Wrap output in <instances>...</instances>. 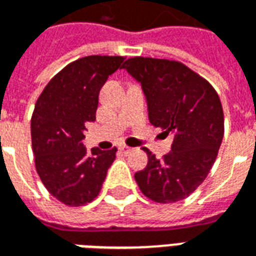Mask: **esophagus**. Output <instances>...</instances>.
Listing matches in <instances>:
<instances>
[{"label":"esophagus","instance_id":"obj_1","mask_svg":"<svg viewBox=\"0 0 256 256\" xmlns=\"http://www.w3.org/2000/svg\"><path fill=\"white\" fill-rule=\"evenodd\" d=\"M119 150H122L123 154H126V155H128V154H130V152L133 150V148H130V146H128V145H120V146H119Z\"/></svg>","mask_w":256,"mask_h":256}]
</instances>
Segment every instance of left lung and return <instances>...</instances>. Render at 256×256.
I'll return each mask as SVG.
<instances>
[{"label":"left lung","instance_id":"obj_1","mask_svg":"<svg viewBox=\"0 0 256 256\" xmlns=\"http://www.w3.org/2000/svg\"><path fill=\"white\" fill-rule=\"evenodd\" d=\"M123 68L142 88L150 122L172 132V150L134 178L141 192L158 203L186 198L203 182L224 138V111L216 92L190 68L172 60L128 58Z\"/></svg>","mask_w":256,"mask_h":256}]
</instances>
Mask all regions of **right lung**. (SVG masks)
<instances>
[{
    "instance_id": "obj_1",
    "label": "right lung",
    "mask_w": 256,
    "mask_h": 256,
    "mask_svg": "<svg viewBox=\"0 0 256 256\" xmlns=\"http://www.w3.org/2000/svg\"><path fill=\"white\" fill-rule=\"evenodd\" d=\"M122 56H88L68 64L46 84L31 118L36 167L45 188L67 206L98 194L116 148L88 152L84 124L94 122L98 93L110 75L123 68Z\"/></svg>"
}]
</instances>
